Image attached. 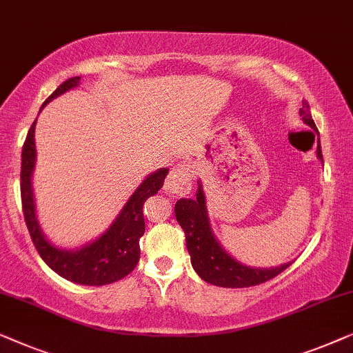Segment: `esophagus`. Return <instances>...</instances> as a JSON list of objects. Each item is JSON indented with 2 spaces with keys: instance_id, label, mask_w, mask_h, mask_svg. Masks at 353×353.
Wrapping results in <instances>:
<instances>
[{
  "instance_id": "esophagus-1",
  "label": "esophagus",
  "mask_w": 353,
  "mask_h": 353,
  "mask_svg": "<svg viewBox=\"0 0 353 353\" xmlns=\"http://www.w3.org/2000/svg\"><path fill=\"white\" fill-rule=\"evenodd\" d=\"M192 177L193 176L190 171V165H187V163L172 168L170 176L166 177L165 190L170 193V195L176 196L187 195V193L192 190Z\"/></svg>"
}]
</instances>
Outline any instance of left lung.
<instances>
[{"label":"left lung","mask_w":353,"mask_h":353,"mask_svg":"<svg viewBox=\"0 0 353 353\" xmlns=\"http://www.w3.org/2000/svg\"><path fill=\"white\" fill-rule=\"evenodd\" d=\"M299 115L307 126H310L319 134L314 120L310 115V107L307 102H302V108ZM316 157L323 161L321 155L320 139L316 145ZM176 219L181 224L183 233H185V245L190 254L192 267L203 280L211 283V285L222 288H248L256 286L261 283L269 281L270 278L281 274L286 270L292 262H286L280 267H269V269H261V267H250L241 264L235 257L228 254L217 241L214 233H212L210 216H208L206 196L203 192L201 182L198 181V190L195 198H181L174 208Z\"/></svg>","instance_id":"left-lung-1"}]
</instances>
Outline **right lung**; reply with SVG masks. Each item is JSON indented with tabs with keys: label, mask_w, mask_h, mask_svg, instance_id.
Listing matches in <instances>:
<instances>
[{
	"label": "right lung",
	"mask_w": 353,
	"mask_h": 353,
	"mask_svg": "<svg viewBox=\"0 0 353 353\" xmlns=\"http://www.w3.org/2000/svg\"><path fill=\"white\" fill-rule=\"evenodd\" d=\"M79 79L81 78L75 77L63 81L44 101L39 112L46 107V103L62 96L63 92L77 88ZM34 125H37V120L33 121L27 134L26 143H23L21 166V195L23 217H26L34 248H37L41 259L56 274L68 281L86 286H102L121 280L128 274H131L134 267L137 265L139 257H141L139 240H141L143 232H145V222H143L142 212L143 203L147 201V198L157 195L158 190L163 187L165 177L168 176V168H160V170L143 179L141 185L129 196L120 214L115 217L112 225L101 236L86 243L81 248H77V250L59 248L57 245L49 241L48 236L44 235L37 217V208H34V195L32 187L34 161H37Z\"/></svg>",
	"instance_id": "1"
}]
</instances>
